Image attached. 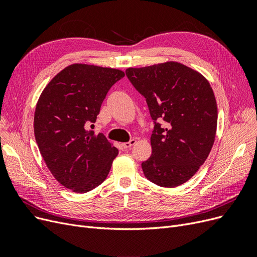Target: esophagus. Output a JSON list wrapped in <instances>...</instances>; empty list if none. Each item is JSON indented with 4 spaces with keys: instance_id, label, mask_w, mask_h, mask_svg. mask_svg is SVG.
Listing matches in <instances>:
<instances>
[{
    "instance_id": "1",
    "label": "esophagus",
    "mask_w": 257,
    "mask_h": 257,
    "mask_svg": "<svg viewBox=\"0 0 257 257\" xmlns=\"http://www.w3.org/2000/svg\"><path fill=\"white\" fill-rule=\"evenodd\" d=\"M135 144H136V139H131V141L127 142V143H123L122 147L124 148V149H130V148L132 146H134Z\"/></svg>"
}]
</instances>
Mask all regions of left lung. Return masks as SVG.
Listing matches in <instances>:
<instances>
[{"mask_svg":"<svg viewBox=\"0 0 257 257\" xmlns=\"http://www.w3.org/2000/svg\"><path fill=\"white\" fill-rule=\"evenodd\" d=\"M130 81L146 97L155 123L152 154L143 162L148 180L176 188L197 173L212 149L217 126L213 90L199 72L176 61L128 67Z\"/></svg>","mask_w":257,"mask_h":257,"instance_id":"left-lung-1","label":"left lung"}]
</instances>
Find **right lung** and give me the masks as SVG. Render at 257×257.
Listing matches in <instances>:
<instances>
[{
  "mask_svg": "<svg viewBox=\"0 0 257 257\" xmlns=\"http://www.w3.org/2000/svg\"><path fill=\"white\" fill-rule=\"evenodd\" d=\"M123 77L116 68L75 63L41 93L34 112L35 141L50 173L66 189L89 192L109 174L119 151L87 125L96 121L107 92Z\"/></svg>",
  "mask_w": 257,
  "mask_h": 257,
  "instance_id": "obj_1",
  "label": "right lung"
}]
</instances>
